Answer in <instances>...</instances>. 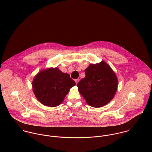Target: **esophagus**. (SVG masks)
<instances>
[{
	"label": "esophagus",
	"mask_w": 152,
	"mask_h": 152,
	"mask_svg": "<svg viewBox=\"0 0 152 152\" xmlns=\"http://www.w3.org/2000/svg\"><path fill=\"white\" fill-rule=\"evenodd\" d=\"M75 82H76V84H77V83L79 82V79H75Z\"/></svg>",
	"instance_id": "34e87169"
}]
</instances>
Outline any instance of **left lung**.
Here are the masks:
<instances>
[{
	"mask_svg": "<svg viewBox=\"0 0 152 152\" xmlns=\"http://www.w3.org/2000/svg\"><path fill=\"white\" fill-rule=\"evenodd\" d=\"M85 77L78 82V91L93 107L108 104L116 92L118 80L110 66L104 61L91 64L85 70Z\"/></svg>",
	"mask_w": 152,
	"mask_h": 152,
	"instance_id": "1",
	"label": "left lung"
}]
</instances>
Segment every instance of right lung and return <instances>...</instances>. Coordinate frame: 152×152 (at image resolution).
<instances>
[{
    "instance_id": "add662e5",
    "label": "right lung",
    "mask_w": 152,
    "mask_h": 152,
    "mask_svg": "<svg viewBox=\"0 0 152 152\" xmlns=\"http://www.w3.org/2000/svg\"><path fill=\"white\" fill-rule=\"evenodd\" d=\"M75 85L69 74L63 73L57 67L40 71L32 82L36 98L42 104L50 107L61 104L70 89Z\"/></svg>"
}]
</instances>
